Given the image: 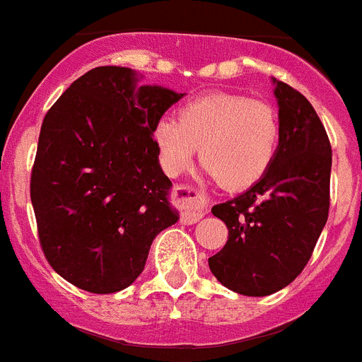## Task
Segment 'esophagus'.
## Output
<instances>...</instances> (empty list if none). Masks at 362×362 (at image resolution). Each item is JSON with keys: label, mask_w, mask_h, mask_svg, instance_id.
I'll return each mask as SVG.
<instances>
[{"label": "esophagus", "mask_w": 362, "mask_h": 362, "mask_svg": "<svg viewBox=\"0 0 362 362\" xmlns=\"http://www.w3.org/2000/svg\"><path fill=\"white\" fill-rule=\"evenodd\" d=\"M175 202L180 206V217L186 224H193L208 214V199L193 186H176L173 191Z\"/></svg>", "instance_id": "obj_1"}]
</instances>
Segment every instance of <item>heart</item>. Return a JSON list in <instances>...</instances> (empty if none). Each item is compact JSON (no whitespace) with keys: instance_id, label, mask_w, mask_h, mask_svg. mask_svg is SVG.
Segmentation results:
<instances>
[{"instance_id":"heart-1","label":"heart","mask_w":362,"mask_h":362,"mask_svg":"<svg viewBox=\"0 0 362 362\" xmlns=\"http://www.w3.org/2000/svg\"><path fill=\"white\" fill-rule=\"evenodd\" d=\"M154 141L169 175L202 165L228 189L252 186L269 171L279 145L278 112L239 93H211L182 106L180 119L162 117Z\"/></svg>"}]
</instances>
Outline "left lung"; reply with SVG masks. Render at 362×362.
I'll list each match as a JSON object with an SVG mask.
<instances>
[{
  "label": "left lung",
  "mask_w": 362,
  "mask_h": 362,
  "mask_svg": "<svg viewBox=\"0 0 362 362\" xmlns=\"http://www.w3.org/2000/svg\"><path fill=\"white\" fill-rule=\"evenodd\" d=\"M279 145L274 162L248 191L211 208L228 241L208 259L233 293L267 296L284 289L308 265L329 211L331 145L311 103L274 81Z\"/></svg>",
  "instance_id": "obj_1"
}]
</instances>
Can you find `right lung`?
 Wrapping results in <instances>:
<instances>
[{"instance_id":"obj_1","label":"right lung","mask_w":362,"mask_h":362,"mask_svg":"<svg viewBox=\"0 0 362 362\" xmlns=\"http://www.w3.org/2000/svg\"><path fill=\"white\" fill-rule=\"evenodd\" d=\"M119 66L93 68L42 123L31 202L45 259L78 289L129 287L158 233L178 221L154 127L184 93L136 86Z\"/></svg>"}]
</instances>
